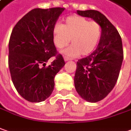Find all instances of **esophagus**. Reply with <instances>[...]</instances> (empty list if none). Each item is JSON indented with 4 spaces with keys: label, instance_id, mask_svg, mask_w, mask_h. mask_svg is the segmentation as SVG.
<instances>
[{
    "label": "esophagus",
    "instance_id": "esophagus-1",
    "mask_svg": "<svg viewBox=\"0 0 131 131\" xmlns=\"http://www.w3.org/2000/svg\"><path fill=\"white\" fill-rule=\"evenodd\" d=\"M64 61H65V62H67V61L70 60V59L68 58V57H64Z\"/></svg>",
    "mask_w": 131,
    "mask_h": 131
}]
</instances>
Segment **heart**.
<instances>
[{
	"label": "heart",
	"mask_w": 131,
	"mask_h": 131,
	"mask_svg": "<svg viewBox=\"0 0 131 131\" xmlns=\"http://www.w3.org/2000/svg\"><path fill=\"white\" fill-rule=\"evenodd\" d=\"M102 36L99 23L79 16L66 18L64 24H57L53 28V40L55 47L62 49L70 42L71 45L63 53L67 57L73 58L87 56L95 49Z\"/></svg>",
	"instance_id": "obj_1"
}]
</instances>
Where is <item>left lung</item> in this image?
Segmentation results:
<instances>
[{"mask_svg":"<svg viewBox=\"0 0 131 131\" xmlns=\"http://www.w3.org/2000/svg\"><path fill=\"white\" fill-rule=\"evenodd\" d=\"M81 16L99 23L102 36L95 50L79 59L74 78V87L82 99L97 103L104 99L118 80L123 59L121 37L106 17L97 10H77Z\"/></svg>","mask_w":131,"mask_h":131,"instance_id":"obj_1","label":"left lung"}]
</instances>
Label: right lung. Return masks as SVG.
<instances>
[{
	"mask_svg": "<svg viewBox=\"0 0 131 131\" xmlns=\"http://www.w3.org/2000/svg\"><path fill=\"white\" fill-rule=\"evenodd\" d=\"M64 8H34L14 26L8 43V67L19 95L31 103L47 99L54 88V77L65 64L57 54L53 28ZM52 56L50 66L46 63Z\"/></svg>",
	"mask_w": 131,
	"mask_h": 131,
	"instance_id": "right-lung-1",
	"label": "right lung"
}]
</instances>
